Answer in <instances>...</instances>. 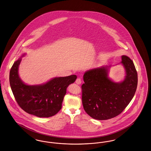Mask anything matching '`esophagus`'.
Returning a JSON list of instances; mask_svg holds the SVG:
<instances>
[{
	"mask_svg": "<svg viewBox=\"0 0 151 151\" xmlns=\"http://www.w3.org/2000/svg\"><path fill=\"white\" fill-rule=\"evenodd\" d=\"M76 83L77 84L80 85L81 84V80L80 78H78L76 80Z\"/></svg>",
	"mask_w": 151,
	"mask_h": 151,
	"instance_id": "obj_1",
	"label": "esophagus"
}]
</instances>
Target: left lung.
I'll use <instances>...</instances> for the list:
<instances>
[{
  "label": "left lung",
  "instance_id": "1",
  "mask_svg": "<svg viewBox=\"0 0 151 151\" xmlns=\"http://www.w3.org/2000/svg\"><path fill=\"white\" fill-rule=\"evenodd\" d=\"M126 75L120 83L109 77V66L89 70L85 73L82 85V102L85 111L92 118L105 120L118 116L130 102L137 90L138 74L133 60L121 56Z\"/></svg>",
  "mask_w": 151,
  "mask_h": 151
}]
</instances>
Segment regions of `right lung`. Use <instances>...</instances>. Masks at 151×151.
<instances>
[{
    "mask_svg": "<svg viewBox=\"0 0 151 151\" xmlns=\"http://www.w3.org/2000/svg\"><path fill=\"white\" fill-rule=\"evenodd\" d=\"M21 57L14 62L9 73L10 86L18 105L26 112L39 117L57 114L62 108L67 88L75 82L77 76L54 78L44 84H25L18 75Z\"/></svg>",
    "mask_w": 151,
    "mask_h": 151,
    "instance_id": "add662e5",
    "label": "right lung"
}]
</instances>
